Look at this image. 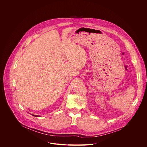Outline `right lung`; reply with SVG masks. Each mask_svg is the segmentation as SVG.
I'll return each instance as SVG.
<instances>
[{"instance_id": "1", "label": "right lung", "mask_w": 147, "mask_h": 147, "mask_svg": "<svg viewBox=\"0 0 147 147\" xmlns=\"http://www.w3.org/2000/svg\"><path fill=\"white\" fill-rule=\"evenodd\" d=\"M32 116H35V117H38V116H37V115H32Z\"/></svg>"}]
</instances>
